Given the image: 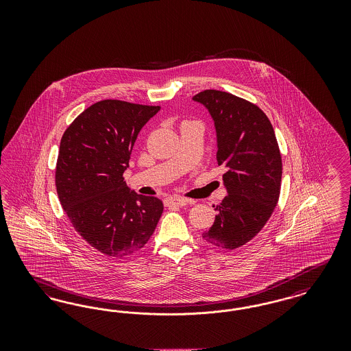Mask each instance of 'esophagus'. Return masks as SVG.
I'll use <instances>...</instances> for the list:
<instances>
[{
    "label": "esophagus",
    "instance_id": "esophagus-1",
    "mask_svg": "<svg viewBox=\"0 0 351 351\" xmlns=\"http://www.w3.org/2000/svg\"><path fill=\"white\" fill-rule=\"evenodd\" d=\"M188 204H193V201L184 199V197H179V196H171L165 200V205L166 206H185Z\"/></svg>",
    "mask_w": 351,
    "mask_h": 351
}]
</instances>
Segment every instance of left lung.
Segmentation results:
<instances>
[{
	"instance_id": "1",
	"label": "left lung",
	"mask_w": 351,
	"mask_h": 351,
	"mask_svg": "<svg viewBox=\"0 0 351 351\" xmlns=\"http://www.w3.org/2000/svg\"><path fill=\"white\" fill-rule=\"evenodd\" d=\"M215 121L218 166L228 196L216 208L204 241L234 250L251 241L266 225L280 195L282 155L267 116L250 101L206 89L193 96Z\"/></svg>"
}]
</instances>
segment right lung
I'll return each mask as SVG.
<instances>
[{
	"label": "right lung",
	"instance_id": "obj_1",
	"mask_svg": "<svg viewBox=\"0 0 351 351\" xmlns=\"http://www.w3.org/2000/svg\"><path fill=\"white\" fill-rule=\"evenodd\" d=\"M160 106L102 100L63 134L55 171L60 204L75 230L113 258L141 250L163 213V202L130 191L123 180L141 129Z\"/></svg>",
	"mask_w": 351,
	"mask_h": 351
}]
</instances>
